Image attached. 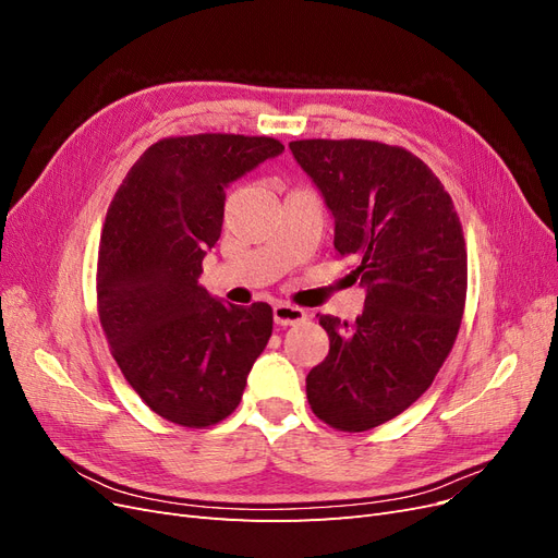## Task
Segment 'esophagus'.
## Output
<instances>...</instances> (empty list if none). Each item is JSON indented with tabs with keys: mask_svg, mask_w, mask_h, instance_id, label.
I'll return each instance as SVG.
<instances>
[{
	"mask_svg": "<svg viewBox=\"0 0 558 558\" xmlns=\"http://www.w3.org/2000/svg\"><path fill=\"white\" fill-rule=\"evenodd\" d=\"M272 314H275L277 326H295V324H302V320L307 318L305 310L289 305V302H277V305L272 307Z\"/></svg>",
	"mask_w": 558,
	"mask_h": 558,
	"instance_id": "34e87169",
	"label": "esophagus"
}]
</instances>
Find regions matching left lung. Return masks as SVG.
Segmentation results:
<instances>
[{"label": "left lung", "instance_id": "left-lung-1", "mask_svg": "<svg viewBox=\"0 0 558 558\" xmlns=\"http://www.w3.org/2000/svg\"><path fill=\"white\" fill-rule=\"evenodd\" d=\"M289 146L332 211L337 256L356 260L351 275L367 291L353 324L318 316L330 351L307 375V400L337 430H369L424 396L449 356L468 291L463 228L440 179L408 148Z\"/></svg>", "mask_w": 558, "mask_h": 558}]
</instances>
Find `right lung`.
I'll list each match as a JSON object with an SVG mask.
<instances>
[{"label": "right lung", "mask_w": 558, "mask_h": 558, "mask_svg": "<svg viewBox=\"0 0 558 558\" xmlns=\"http://www.w3.org/2000/svg\"><path fill=\"white\" fill-rule=\"evenodd\" d=\"M283 144L185 134L148 146L111 199L97 256V312L111 356L150 410L209 428L242 400L272 335V307L223 305L199 286L221 238L226 189Z\"/></svg>", "instance_id": "right-lung-1"}]
</instances>
